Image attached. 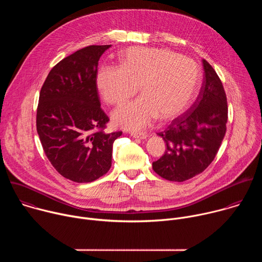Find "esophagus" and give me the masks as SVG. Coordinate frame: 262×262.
<instances>
[{
    "mask_svg": "<svg viewBox=\"0 0 262 262\" xmlns=\"http://www.w3.org/2000/svg\"><path fill=\"white\" fill-rule=\"evenodd\" d=\"M132 137L136 138V139H146L147 138V135L145 133H132Z\"/></svg>",
    "mask_w": 262,
    "mask_h": 262,
    "instance_id": "34e87169",
    "label": "esophagus"
}]
</instances>
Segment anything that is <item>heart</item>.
<instances>
[{"instance_id": "1", "label": "heart", "mask_w": 262, "mask_h": 262, "mask_svg": "<svg viewBox=\"0 0 262 262\" xmlns=\"http://www.w3.org/2000/svg\"><path fill=\"white\" fill-rule=\"evenodd\" d=\"M200 79L198 65L168 50L129 48L120 66H102L97 88L107 103L120 104L139 90L142 96L117 107L112 120L129 130H140L160 117L169 120L190 103Z\"/></svg>"}]
</instances>
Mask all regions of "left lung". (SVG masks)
I'll return each instance as SVG.
<instances>
[{
    "instance_id": "1",
    "label": "left lung",
    "mask_w": 262,
    "mask_h": 262,
    "mask_svg": "<svg viewBox=\"0 0 262 262\" xmlns=\"http://www.w3.org/2000/svg\"><path fill=\"white\" fill-rule=\"evenodd\" d=\"M204 81L194 104L159 133L167 146L152 163L157 174L184 181L202 173L215 158L226 134L228 105L225 90L212 66L203 60Z\"/></svg>"
}]
</instances>
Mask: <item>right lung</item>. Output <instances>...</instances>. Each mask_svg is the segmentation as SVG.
<instances>
[{
  "label": "right lung",
  "instance_id": "add662e5",
  "mask_svg": "<svg viewBox=\"0 0 262 262\" xmlns=\"http://www.w3.org/2000/svg\"><path fill=\"white\" fill-rule=\"evenodd\" d=\"M111 46H89L61 60L39 94L36 127L53 167L74 182H91L112 165L114 141L122 132H104L108 117L96 86L100 56Z\"/></svg>",
  "mask_w": 262,
  "mask_h": 262
}]
</instances>
